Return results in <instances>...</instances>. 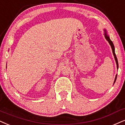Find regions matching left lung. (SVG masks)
<instances>
[{
    "label": "left lung",
    "instance_id": "left-lung-1",
    "mask_svg": "<svg viewBox=\"0 0 125 125\" xmlns=\"http://www.w3.org/2000/svg\"><path fill=\"white\" fill-rule=\"evenodd\" d=\"M104 36H105V39L107 40V41L108 42V43L110 44L111 47V49H112V53H113V54H114V56L115 61H116V66H117V69H118V60H117L116 54H115V47H114V44H113V43H112V42L111 41V39H110V36H109V35H108L107 31L106 30V29H104ZM116 77H117V74L116 75V76H115V81H114V84L115 83V81H116Z\"/></svg>",
    "mask_w": 125,
    "mask_h": 125
}]
</instances>
